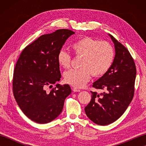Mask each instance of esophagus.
Here are the masks:
<instances>
[{"instance_id":"34e87169","label":"esophagus","mask_w":146,"mask_h":146,"mask_svg":"<svg viewBox=\"0 0 146 146\" xmlns=\"http://www.w3.org/2000/svg\"><path fill=\"white\" fill-rule=\"evenodd\" d=\"M72 90H73V91L74 92H79L81 91L80 89L77 88H73Z\"/></svg>"}]
</instances>
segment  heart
I'll list each match as a JSON object with an SVG mask.
<instances>
[{
    "label": "heart",
    "mask_w": 146,
    "mask_h": 146,
    "mask_svg": "<svg viewBox=\"0 0 146 146\" xmlns=\"http://www.w3.org/2000/svg\"><path fill=\"white\" fill-rule=\"evenodd\" d=\"M77 56H82L80 68H73L64 73V81L76 88L86 85L93 76L104 75L112 66L115 59V51L110 43L100 39L85 36L77 39L71 44ZM71 56L64 49L58 52V64L64 68H68L71 63Z\"/></svg>",
    "instance_id": "1"
}]
</instances>
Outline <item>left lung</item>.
<instances>
[{
	"label": "left lung",
	"mask_w": 146,
	"mask_h": 146,
	"mask_svg": "<svg viewBox=\"0 0 146 146\" xmlns=\"http://www.w3.org/2000/svg\"><path fill=\"white\" fill-rule=\"evenodd\" d=\"M114 43V61L110 70L93 83V87L105 91L100 95L91 92L92 99L85 108L86 115L100 125L113 123L122 115L134 95L136 68L128 49L111 35Z\"/></svg>",
	"instance_id": "1"
}]
</instances>
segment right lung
I'll use <instances>...</instances> for the list:
<instances>
[{
  "instance_id": "obj_1",
  "label": "right lung",
  "mask_w": 146,
  "mask_h": 146,
  "mask_svg": "<svg viewBox=\"0 0 146 146\" xmlns=\"http://www.w3.org/2000/svg\"><path fill=\"white\" fill-rule=\"evenodd\" d=\"M75 33L63 29L40 36L24 49L14 70L12 89L21 110L33 121L47 123L58 117L71 92L69 85L46 88L61 77L57 56L66 39Z\"/></svg>"
}]
</instances>
